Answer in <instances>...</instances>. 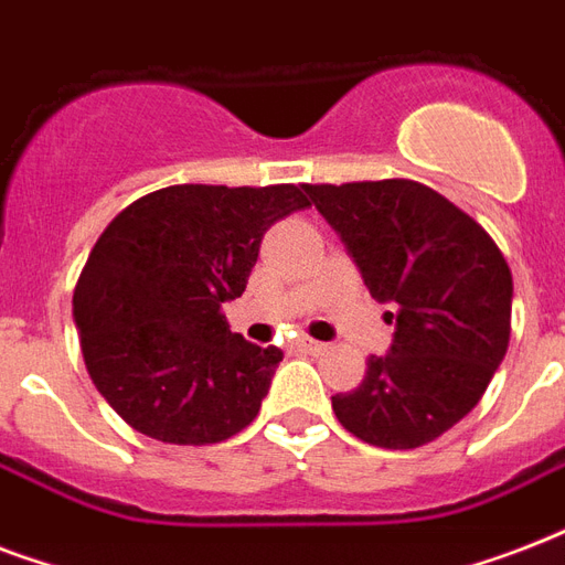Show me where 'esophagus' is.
Instances as JSON below:
<instances>
[{"mask_svg": "<svg viewBox=\"0 0 565 565\" xmlns=\"http://www.w3.org/2000/svg\"><path fill=\"white\" fill-rule=\"evenodd\" d=\"M292 345H296L299 352H308V354H322L328 349L326 343H317V340H310V337H299Z\"/></svg>", "mask_w": 565, "mask_h": 565, "instance_id": "1", "label": "esophagus"}]
</instances>
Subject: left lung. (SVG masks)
I'll list each match as a JSON object with an SVG mask.
<instances>
[{"mask_svg": "<svg viewBox=\"0 0 565 565\" xmlns=\"http://www.w3.org/2000/svg\"><path fill=\"white\" fill-rule=\"evenodd\" d=\"M305 193L395 326L361 386L331 395L337 419L370 446H425L481 402L508 354V260L469 213L419 181L305 184Z\"/></svg>", "mask_w": 565, "mask_h": 565, "instance_id": "1", "label": "left lung"}]
</instances>
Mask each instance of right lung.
<instances>
[{"label":"right lung","instance_id":"right-lung-1","mask_svg":"<svg viewBox=\"0 0 565 565\" xmlns=\"http://www.w3.org/2000/svg\"><path fill=\"white\" fill-rule=\"evenodd\" d=\"M296 184H175L137 199L96 239L73 319L93 384L146 437L207 446L252 425L284 352L231 326L275 222L308 207Z\"/></svg>","mask_w":565,"mask_h":565}]
</instances>
